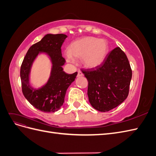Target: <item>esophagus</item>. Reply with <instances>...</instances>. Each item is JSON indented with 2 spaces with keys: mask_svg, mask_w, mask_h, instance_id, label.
<instances>
[{
  "mask_svg": "<svg viewBox=\"0 0 156 156\" xmlns=\"http://www.w3.org/2000/svg\"><path fill=\"white\" fill-rule=\"evenodd\" d=\"M77 77H83V73L81 72V71L80 70H79L78 72H77Z\"/></svg>",
  "mask_w": 156,
  "mask_h": 156,
  "instance_id": "1",
  "label": "esophagus"
}]
</instances>
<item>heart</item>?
<instances>
[{
	"label": "heart",
	"instance_id": "b5f03b06",
	"mask_svg": "<svg viewBox=\"0 0 156 156\" xmlns=\"http://www.w3.org/2000/svg\"><path fill=\"white\" fill-rule=\"evenodd\" d=\"M108 45L106 41L94 37H84L73 41L65 53V57L71 63L75 59L81 58V64L88 68L100 66L107 54Z\"/></svg>",
	"mask_w": 156,
	"mask_h": 156
}]
</instances>
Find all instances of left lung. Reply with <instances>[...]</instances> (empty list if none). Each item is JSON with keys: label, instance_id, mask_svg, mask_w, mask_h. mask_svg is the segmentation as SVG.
I'll use <instances>...</instances> for the list:
<instances>
[{"label": "left lung", "instance_id": "left-lung-1", "mask_svg": "<svg viewBox=\"0 0 156 156\" xmlns=\"http://www.w3.org/2000/svg\"><path fill=\"white\" fill-rule=\"evenodd\" d=\"M82 72L88 82L89 102L97 111H110L128 96L132 71L128 59L120 48L112 50L98 67Z\"/></svg>", "mask_w": 156, "mask_h": 156}]
</instances>
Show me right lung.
<instances>
[{
  "mask_svg": "<svg viewBox=\"0 0 156 156\" xmlns=\"http://www.w3.org/2000/svg\"><path fill=\"white\" fill-rule=\"evenodd\" d=\"M68 36L63 34H46L32 45L23 59L20 70L23 94L32 105L45 112H53L62 106L66 93L76 77L77 72L68 74L63 71L66 60L61 53V46ZM40 54L48 55L51 62L50 76L47 83L39 88L30 83L33 62Z\"/></svg>",
  "mask_w": 156,
  "mask_h": 156,
  "instance_id": "add662e5",
  "label": "right lung"
}]
</instances>
